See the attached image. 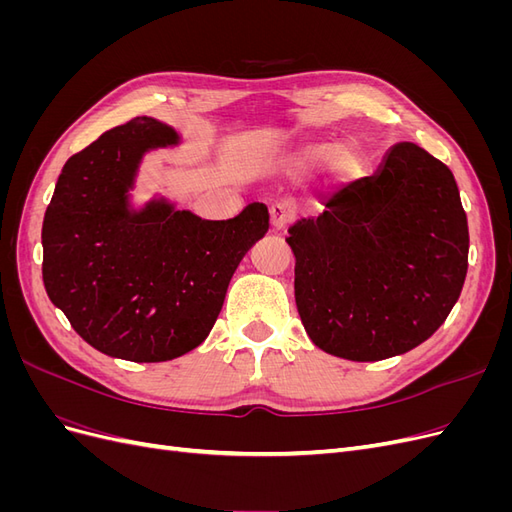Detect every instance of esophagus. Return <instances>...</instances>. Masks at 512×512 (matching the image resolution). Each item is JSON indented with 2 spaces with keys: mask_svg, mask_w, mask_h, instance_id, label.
I'll return each mask as SVG.
<instances>
[{
  "mask_svg": "<svg viewBox=\"0 0 512 512\" xmlns=\"http://www.w3.org/2000/svg\"><path fill=\"white\" fill-rule=\"evenodd\" d=\"M292 218H294V213H292L288 203L271 205V224H273V228H277V230L286 228L292 222Z\"/></svg>",
  "mask_w": 512,
  "mask_h": 512,
  "instance_id": "34e87169",
  "label": "esophagus"
}]
</instances>
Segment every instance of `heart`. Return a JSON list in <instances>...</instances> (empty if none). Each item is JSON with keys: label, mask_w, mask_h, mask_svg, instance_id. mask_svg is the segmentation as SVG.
<instances>
[{"label": "heart", "mask_w": 512, "mask_h": 512, "mask_svg": "<svg viewBox=\"0 0 512 512\" xmlns=\"http://www.w3.org/2000/svg\"><path fill=\"white\" fill-rule=\"evenodd\" d=\"M333 151V145L329 143H318V145H309L301 151V160L305 164H320L329 158V153ZM361 166H363V160H361V153L359 149H356L354 145H339L335 147L333 156H331V168L333 173L337 177L342 179H348V177H354L361 173Z\"/></svg>", "instance_id": "1"}]
</instances>
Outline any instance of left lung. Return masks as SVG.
Returning <instances> with one entry per match:
<instances>
[{
	"label": "left lung",
	"mask_w": 512,
	"mask_h": 512,
	"mask_svg": "<svg viewBox=\"0 0 512 512\" xmlns=\"http://www.w3.org/2000/svg\"><path fill=\"white\" fill-rule=\"evenodd\" d=\"M288 232L303 327L348 361L423 344L466 282L470 235L455 177L412 143L395 145L374 177L346 185Z\"/></svg>",
	"instance_id": "1"
}]
</instances>
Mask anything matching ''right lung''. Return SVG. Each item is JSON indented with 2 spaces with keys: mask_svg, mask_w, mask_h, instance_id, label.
I'll use <instances>...</instances> for the list:
<instances>
[{
  "mask_svg": "<svg viewBox=\"0 0 512 512\" xmlns=\"http://www.w3.org/2000/svg\"><path fill=\"white\" fill-rule=\"evenodd\" d=\"M177 132L134 117L74 153L42 224V280L72 329L96 350L160 363L205 342L230 277L269 230L262 203L226 222L151 203L128 211L138 162Z\"/></svg>",
  "mask_w": 512,
  "mask_h": 512,
  "instance_id": "add662e5",
  "label": "right lung"
}]
</instances>
